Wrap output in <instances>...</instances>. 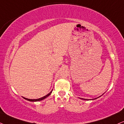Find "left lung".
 <instances>
[{"instance_id": "obj_1", "label": "left lung", "mask_w": 124, "mask_h": 124, "mask_svg": "<svg viewBox=\"0 0 124 124\" xmlns=\"http://www.w3.org/2000/svg\"><path fill=\"white\" fill-rule=\"evenodd\" d=\"M102 95H103V94H102ZM102 95L99 96V97H98V98H94V99H84V98H79L81 99H83V100H87V101H88V100H94V99H96L98 98H99V97H101Z\"/></svg>"}]
</instances>
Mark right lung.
<instances>
[{
  "label": "right lung",
  "mask_w": 124,
  "mask_h": 124,
  "mask_svg": "<svg viewBox=\"0 0 124 124\" xmlns=\"http://www.w3.org/2000/svg\"><path fill=\"white\" fill-rule=\"evenodd\" d=\"M52 90L47 95H46L45 96H44V97H42V98H39V99H28V98H25V97H23L24 99H26V100L27 101H31V102H37V101H42L43 100V99L46 98L47 97H49V96L50 95V94H51L52 92Z\"/></svg>",
  "instance_id": "right-lung-1"
}]
</instances>
